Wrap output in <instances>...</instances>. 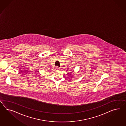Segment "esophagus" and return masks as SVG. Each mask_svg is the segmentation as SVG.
<instances>
[{"label":"esophagus","instance_id":"1","mask_svg":"<svg viewBox=\"0 0 126 126\" xmlns=\"http://www.w3.org/2000/svg\"><path fill=\"white\" fill-rule=\"evenodd\" d=\"M55 69H56V70H59L60 69V68L58 66H56V67H55Z\"/></svg>","mask_w":126,"mask_h":126}]
</instances>
